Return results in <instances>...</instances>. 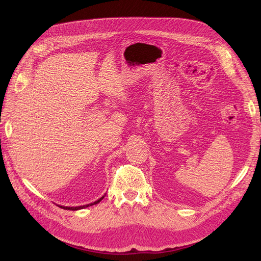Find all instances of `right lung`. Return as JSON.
<instances>
[{"mask_svg": "<svg viewBox=\"0 0 261 261\" xmlns=\"http://www.w3.org/2000/svg\"><path fill=\"white\" fill-rule=\"evenodd\" d=\"M105 198V196H102L100 199H98L97 201H94V202H91V203H89V204H85V206H78V207H64V206H61V208H63V209H66V210H80V209H84V208H87V207H89V206H92V204H96V203H99L102 199Z\"/></svg>", "mask_w": 261, "mask_h": 261, "instance_id": "right-lung-1", "label": "right lung"}]
</instances>
